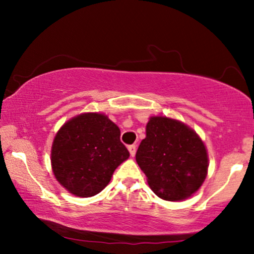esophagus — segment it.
<instances>
[{
  "mask_svg": "<svg viewBox=\"0 0 254 254\" xmlns=\"http://www.w3.org/2000/svg\"><path fill=\"white\" fill-rule=\"evenodd\" d=\"M127 149H129L131 156H135V154H136V145L135 144L129 145V147H127Z\"/></svg>",
  "mask_w": 254,
  "mask_h": 254,
  "instance_id": "1",
  "label": "esophagus"
}]
</instances>
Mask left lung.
Returning a JSON list of instances; mask_svg holds the SVG:
<instances>
[{
  "label": "left lung",
  "mask_w": 254,
  "mask_h": 254,
  "mask_svg": "<svg viewBox=\"0 0 254 254\" xmlns=\"http://www.w3.org/2000/svg\"><path fill=\"white\" fill-rule=\"evenodd\" d=\"M136 161L156 196L182 200L200 188L208 172L205 145L197 133L176 119L151 117Z\"/></svg>",
  "instance_id": "obj_1"
}]
</instances>
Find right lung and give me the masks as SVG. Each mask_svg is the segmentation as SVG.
I'll list each match as a JSON object with an SVG mask.
<instances>
[{
	"mask_svg": "<svg viewBox=\"0 0 254 254\" xmlns=\"http://www.w3.org/2000/svg\"><path fill=\"white\" fill-rule=\"evenodd\" d=\"M129 155L117 125L100 113H84L57 132L51 164L63 188L75 196L90 197L106 188L113 172Z\"/></svg>",
	"mask_w": 254,
	"mask_h": 254,
	"instance_id": "add662e5",
	"label": "right lung"
}]
</instances>
